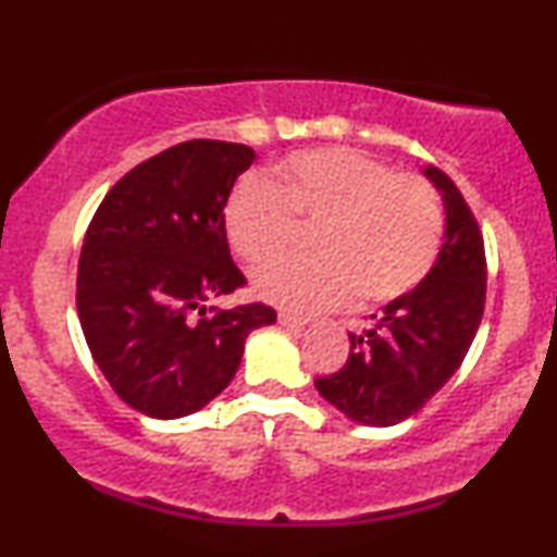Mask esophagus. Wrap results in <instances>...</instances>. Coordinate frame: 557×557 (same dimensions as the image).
Wrapping results in <instances>:
<instances>
[{
	"label": "esophagus",
	"mask_w": 557,
	"mask_h": 557,
	"mask_svg": "<svg viewBox=\"0 0 557 557\" xmlns=\"http://www.w3.org/2000/svg\"><path fill=\"white\" fill-rule=\"evenodd\" d=\"M280 324H285V327H304L306 322H309V317H300V314H293V311H280Z\"/></svg>",
	"instance_id": "obj_1"
}]
</instances>
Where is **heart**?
I'll return each instance as SVG.
<instances>
[{
	"instance_id": "b5f03b06",
	"label": "heart",
	"mask_w": 557,
	"mask_h": 557,
	"mask_svg": "<svg viewBox=\"0 0 557 557\" xmlns=\"http://www.w3.org/2000/svg\"><path fill=\"white\" fill-rule=\"evenodd\" d=\"M317 225V257H285L253 274L261 298L296 311L337 309L359 293L389 304L424 283L443 240L434 188L348 146L296 151L277 183L248 175L225 203L227 238L248 264H264Z\"/></svg>"
}]
</instances>
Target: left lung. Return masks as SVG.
Listing matches in <instances>:
<instances>
[{
	"mask_svg": "<svg viewBox=\"0 0 557 557\" xmlns=\"http://www.w3.org/2000/svg\"><path fill=\"white\" fill-rule=\"evenodd\" d=\"M443 194L445 243L424 283L389 300L372 324L350 332L348 361L317 376L324 400L348 419L393 426L413 417L458 372L479 330L487 259L474 212L443 170L426 168Z\"/></svg>",
	"mask_w": 557,
	"mask_h": 557,
	"instance_id": "obj_1",
	"label": "left lung"
}]
</instances>
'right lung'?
<instances>
[{"mask_svg":"<svg viewBox=\"0 0 557 557\" xmlns=\"http://www.w3.org/2000/svg\"><path fill=\"white\" fill-rule=\"evenodd\" d=\"M253 149L194 138L125 172L96 209L78 261V317L96 367L151 419L188 417L230 385L267 304L209 306L246 285L225 203Z\"/></svg>","mask_w":557,"mask_h":557,"instance_id":"obj_1","label":"right lung"}]
</instances>
